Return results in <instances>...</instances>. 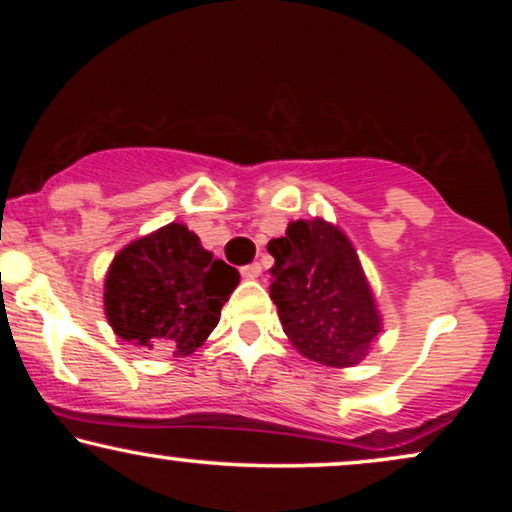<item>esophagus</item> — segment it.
Masks as SVG:
<instances>
[{"label": "esophagus", "instance_id": "34e87169", "mask_svg": "<svg viewBox=\"0 0 512 512\" xmlns=\"http://www.w3.org/2000/svg\"><path fill=\"white\" fill-rule=\"evenodd\" d=\"M240 275L244 279H256L261 277V263H249V265H242L240 268Z\"/></svg>", "mask_w": 512, "mask_h": 512}]
</instances>
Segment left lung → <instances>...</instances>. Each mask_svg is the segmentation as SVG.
<instances>
[{
	"label": "left lung",
	"instance_id": "8db88e82",
	"mask_svg": "<svg viewBox=\"0 0 512 512\" xmlns=\"http://www.w3.org/2000/svg\"><path fill=\"white\" fill-rule=\"evenodd\" d=\"M268 251L275 258L270 298L293 347L321 366L359 363L380 333V317L347 237L321 219L296 221Z\"/></svg>",
	"mask_w": 512,
	"mask_h": 512
}]
</instances>
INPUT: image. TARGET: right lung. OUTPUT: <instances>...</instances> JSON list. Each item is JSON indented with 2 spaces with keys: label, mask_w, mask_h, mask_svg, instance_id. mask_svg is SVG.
Segmentation results:
<instances>
[{
  "label": "right lung",
  "mask_w": 512,
  "mask_h": 512,
  "mask_svg": "<svg viewBox=\"0 0 512 512\" xmlns=\"http://www.w3.org/2000/svg\"><path fill=\"white\" fill-rule=\"evenodd\" d=\"M240 272L214 261L181 223L128 244L104 282V312L118 338L186 356L219 324Z\"/></svg>",
  "instance_id": "obj_1"
}]
</instances>
